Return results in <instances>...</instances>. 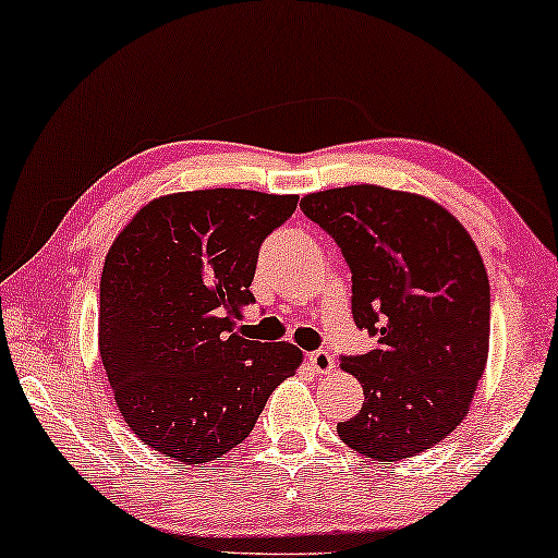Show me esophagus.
<instances>
[{
    "label": "esophagus",
    "mask_w": 558,
    "mask_h": 558,
    "mask_svg": "<svg viewBox=\"0 0 558 558\" xmlns=\"http://www.w3.org/2000/svg\"><path fill=\"white\" fill-rule=\"evenodd\" d=\"M307 361L319 376H327V373L335 371V357L327 353V350H315V353H310Z\"/></svg>",
    "instance_id": "34e87169"
}]
</instances>
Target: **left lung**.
<instances>
[{
  "instance_id": "obj_1",
  "label": "left lung",
  "mask_w": 558,
  "mask_h": 558,
  "mask_svg": "<svg viewBox=\"0 0 558 558\" xmlns=\"http://www.w3.org/2000/svg\"><path fill=\"white\" fill-rule=\"evenodd\" d=\"M304 216L338 243L353 274V319L378 345L342 357L365 401L338 424L378 462L416 457L468 416L490 345V284L464 226L439 203L378 185L304 195Z\"/></svg>"
}]
</instances>
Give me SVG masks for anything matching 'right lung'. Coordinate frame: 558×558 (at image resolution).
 I'll list each match as a JSON object with an SVG mask.
<instances>
[{"instance_id": "1", "label": "right lung", "mask_w": 558, "mask_h": 558, "mask_svg": "<svg viewBox=\"0 0 558 558\" xmlns=\"http://www.w3.org/2000/svg\"><path fill=\"white\" fill-rule=\"evenodd\" d=\"M296 195L193 190L155 197L111 243L98 353L136 437L180 464L239 447L302 350L239 330L258 248Z\"/></svg>"}]
</instances>
